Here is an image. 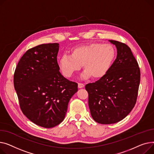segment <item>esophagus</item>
Instances as JSON below:
<instances>
[{
    "label": "esophagus",
    "instance_id": "obj_1",
    "mask_svg": "<svg viewBox=\"0 0 154 154\" xmlns=\"http://www.w3.org/2000/svg\"><path fill=\"white\" fill-rule=\"evenodd\" d=\"M85 86V85L83 84V83H78V88H82Z\"/></svg>",
    "mask_w": 154,
    "mask_h": 154
}]
</instances>
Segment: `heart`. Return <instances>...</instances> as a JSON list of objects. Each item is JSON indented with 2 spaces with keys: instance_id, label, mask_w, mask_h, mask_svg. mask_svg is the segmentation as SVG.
Listing matches in <instances>:
<instances>
[{
  "instance_id": "heart-1",
  "label": "heart",
  "mask_w": 154,
  "mask_h": 154,
  "mask_svg": "<svg viewBox=\"0 0 154 154\" xmlns=\"http://www.w3.org/2000/svg\"><path fill=\"white\" fill-rule=\"evenodd\" d=\"M116 57V50L110 44L99 43L79 45L72 48L69 56L63 55L58 66L63 76L71 78L83 65L84 78L99 79L109 70Z\"/></svg>"
}]
</instances>
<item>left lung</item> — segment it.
I'll list each match as a JSON object with an SVG mask.
<instances>
[{
    "label": "left lung",
    "mask_w": 154,
    "mask_h": 154,
    "mask_svg": "<svg viewBox=\"0 0 154 154\" xmlns=\"http://www.w3.org/2000/svg\"><path fill=\"white\" fill-rule=\"evenodd\" d=\"M117 48V58L107 73L85 86L93 119L102 124H114L127 116L136 103L140 72L127 45L109 40Z\"/></svg>",
    "instance_id": "obj_1"
}]
</instances>
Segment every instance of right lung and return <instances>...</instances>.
Here are the masks:
<instances>
[{
    "label": "right lung",
    "instance_id": "add662e5",
    "mask_svg": "<svg viewBox=\"0 0 154 154\" xmlns=\"http://www.w3.org/2000/svg\"><path fill=\"white\" fill-rule=\"evenodd\" d=\"M59 44H42L27 50L18 63L14 85L20 109L30 121L51 128L65 119L78 84L60 72Z\"/></svg>",
    "mask_w": 154,
    "mask_h": 154
}]
</instances>
